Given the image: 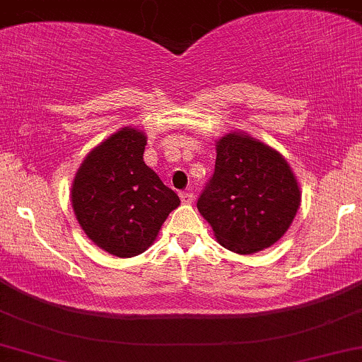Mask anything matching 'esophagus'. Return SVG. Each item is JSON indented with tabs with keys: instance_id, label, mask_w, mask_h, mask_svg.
I'll use <instances>...</instances> for the list:
<instances>
[{
	"instance_id": "obj_1",
	"label": "esophagus",
	"mask_w": 362,
	"mask_h": 362,
	"mask_svg": "<svg viewBox=\"0 0 362 362\" xmlns=\"http://www.w3.org/2000/svg\"><path fill=\"white\" fill-rule=\"evenodd\" d=\"M180 199H182V202H184V204H190V202H192V199H194V196L190 192H180Z\"/></svg>"
}]
</instances>
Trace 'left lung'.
I'll list each match as a JSON object with an SVG mask.
<instances>
[{
  "mask_svg": "<svg viewBox=\"0 0 362 362\" xmlns=\"http://www.w3.org/2000/svg\"><path fill=\"white\" fill-rule=\"evenodd\" d=\"M299 206L297 178L276 149L245 132L218 139L214 173L197 209L225 249L254 254L272 247Z\"/></svg>",
  "mask_w": 362,
  "mask_h": 362,
  "instance_id": "obj_1",
  "label": "left lung"
}]
</instances>
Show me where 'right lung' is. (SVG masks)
I'll return each instance as SVG.
<instances>
[{"label":"right lung","mask_w":362,"mask_h":362,"mask_svg":"<svg viewBox=\"0 0 362 362\" xmlns=\"http://www.w3.org/2000/svg\"><path fill=\"white\" fill-rule=\"evenodd\" d=\"M148 137L123 127L84 158L71 182V208L98 247L134 257L151 247L180 199L144 163Z\"/></svg>","instance_id":"add662e5"}]
</instances>
